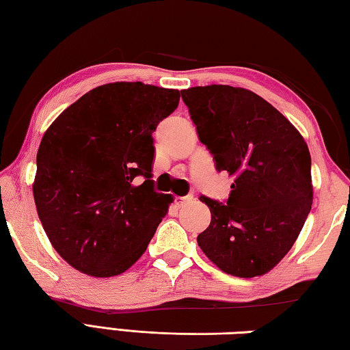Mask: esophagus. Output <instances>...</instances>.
<instances>
[{
    "label": "esophagus",
    "mask_w": 350,
    "mask_h": 350,
    "mask_svg": "<svg viewBox=\"0 0 350 350\" xmlns=\"http://www.w3.org/2000/svg\"><path fill=\"white\" fill-rule=\"evenodd\" d=\"M191 199H193L191 194H188V196H177V198L174 199V202H176L177 206H182L183 204L189 202V200H191Z\"/></svg>",
    "instance_id": "esophagus-1"
}]
</instances>
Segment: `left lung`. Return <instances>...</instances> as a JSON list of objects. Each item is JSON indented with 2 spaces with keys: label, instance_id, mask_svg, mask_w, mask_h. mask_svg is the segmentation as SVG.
<instances>
[{
  "label": "left lung",
  "instance_id": "left-lung-1",
  "mask_svg": "<svg viewBox=\"0 0 350 350\" xmlns=\"http://www.w3.org/2000/svg\"><path fill=\"white\" fill-rule=\"evenodd\" d=\"M180 94L216 170L234 177L225 202L199 198L211 222L198 244L225 273H267L292 248L312 208L309 148L280 111L244 88Z\"/></svg>",
  "mask_w": 350,
  "mask_h": 350
}]
</instances>
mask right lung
I'll return each mask as SVG.
<instances>
[{"label": "right lung", "instance_id": "add662e5", "mask_svg": "<svg viewBox=\"0 0 350 350\" xmlns=\"http://www.w3.org/2000/svg\"><path fill=\"white\" fill-rule=\"evenodd\" d=\"M180 92L117 81L86 92L44 133L33 199L52 247L81 273L108 278L145 253L173 202L154 189L159 122Z\"/></svg>", "mask_w": 350, "mask_h": 350}]
</instances>
